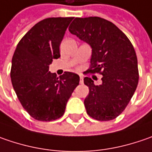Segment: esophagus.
Returning <instances> with one entry per match:
<instances>
[{"instance_id":"34e87169","label":"esophagus","mask_w":152,"mask_h":152,"mask_svg":"<svg viewBox=\"0 0 152 152\" xmlns=\"http://www.w3.org/2000/svg\"><path fill=\"white\" fill-rule=\"evenodd\" d=\"M80 83H83V77L82 76H80Z\"/></svg>"}]
</instances>
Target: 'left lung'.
I'll use <instances>...</instances> for the list:
<instances>
[{
    "mask_svg": "<svg viewBox=\"0 0 152 152\" xmlns=\"http://www.w3.org/2000/svg\"><path fill=\"white\" fill-rule=\"evenodd\" d=\"M69 30L92 48L87 72L103 76L101 85L84 78L89 88L84 100L88 115L98 121L115 119L127 107L138 86V60L132 43L114 23L99 17L76 18Z\"/></svg>",
    "mask_w": 152,
    "mask_h": 152,
    "instance_id": "left-lung-1",
    "label": "left lung"
}]
</instances>
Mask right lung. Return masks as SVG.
I'll return each instance as SVG.
<instances>
[{"label": "right lung", "instance_id": "add662e5", "mask_svg": "<svg viewBox=\"0 0 152 152\" xmlns=\"http://www.w3.org/2000/svg\"><path fill=\"white\" fill-rule=\"evenodd\" d=\"M73 18H48L36 23L17 45L12 59L11 80L23 109L34 119L60 118L80 77L65 71L57 77L49 71L60 57L59 46Z\"/></svg>", "mask_w": 152, "mask_h": 152}]
</instances>
